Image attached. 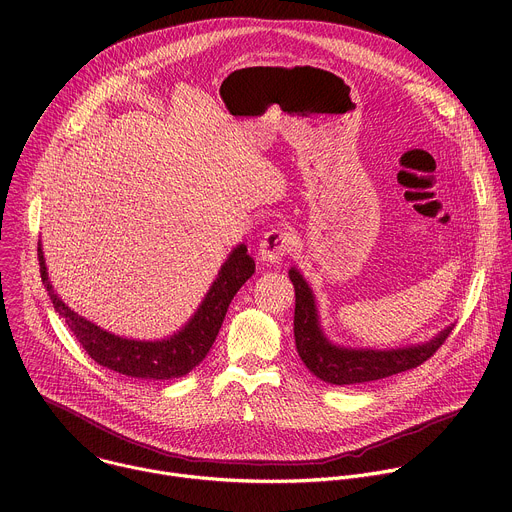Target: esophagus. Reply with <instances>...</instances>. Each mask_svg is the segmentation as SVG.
Wrapping results in <instances>:
<instances>
[{
  "instance_id": "obj_1",
  "label": "esophagus",
  "mask_w": 512,
  "mask_h": 512,
  "mask_svg": "<svg viewBox=\"0 0 512 512\" xmlns=\"http://www.w3.org/2000/svg\"><path fill=\"white\" fill-rule=\"evenodd\" d=\"M294 247V237L281 229H273L265 233L259 243V257L263 263H279Z\"/></svg>"
}]
</instances>
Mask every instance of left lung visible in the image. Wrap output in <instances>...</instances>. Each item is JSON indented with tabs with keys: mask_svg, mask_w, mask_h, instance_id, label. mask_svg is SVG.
Wrapping results in <instances>:
<instances>
[{
	"mask_svg": "<svg viewBox=\"0 0 512 512\" xmlns=\"http://www.w3.org/2000/svg\"><path fill=\"white\" fill-rule=\"evenodd\" d=\"M289 279L296 289L294 336L298 354L312 375L330 385H362L415 369L433 356V352L446 342L448 334L452 332V326H448L427 342L403 348H346L334 344L324 334L314 291L300 269L291 267Z\"/></svg>",
	"mask_w": 512,
	"mask_h": 512,
	"instance_id": "1",
	"label": "left lung"
}]
</instances>
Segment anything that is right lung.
I'll return each mask as SVG.
<instances>
[{
    "label": "right lung",
    "mask_w": 512,
    "mask_h": 512,
    "mask_svg": "<svg viewBox=\"0 0 512 512\" xmlns=\"http://www.w3.org/2000/svg\"><path fill=\"white\" fill-rule=\"evenodd\" d=\"M38 261L40 277L54 310L66 320L70 332L77 336L87 354L101 367L143 381L178 379L200 364L223 326L231 300L255 273V261L247 253V245H237L221 265V271H218L194 316L178 332L162 340H133L107 332L79 316L75 310H70L50 283L42 245H38Z\"/></svg>",
    "instance_id": "right-lung-1"
}]
</instances>
